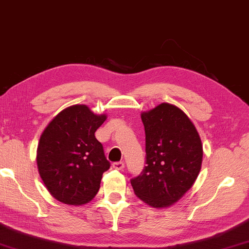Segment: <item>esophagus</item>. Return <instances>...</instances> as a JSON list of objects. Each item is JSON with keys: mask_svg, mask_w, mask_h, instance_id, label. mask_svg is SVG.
I'll use <instances>...</instances> for the list:
<instances>
[{"mask_svg": "<svg viewBox=\"0 0 249 249\" xmlns=\"http://www.w3.org/2000/svg\"><path fill=\"white\" fill-rule=\"evenodd\" d=\"M113 165V168H114L115 170H123L124 169V166H125V164H124V162L123 161H117V162H114V163L112 164Z\"/></svg>", "mask_w": 249, "mask_h": 249, "instance_id": "1", "label": "esophagus"}]
</instances>
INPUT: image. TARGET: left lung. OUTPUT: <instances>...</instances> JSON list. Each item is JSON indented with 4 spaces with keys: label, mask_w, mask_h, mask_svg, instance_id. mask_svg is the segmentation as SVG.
<instances>
[{
    "label": "left lung",
    "mask_w": 249,
    "mask_h": 249,
    "mask_svg": "<svg viewBox=\"0 0 249 249\" xmlns=\"http://www.w3.org/2000/svg\"><path fill=\"white\" fill-rule=\"evenodd\" d=\"M142 120L146 135V166L130 178L140 199L169 207L193 186L201 168L202 146L195 126L178 107L161 103Z\"/></svg>",
    "instance_id": "1"
}]
</instances>
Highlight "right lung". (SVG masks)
Wrapping results in <instances>:
<instances>
[{
  "instance_id": "right-lung-1",
  "label": "right lung",
  "mask_w": 249,
  "mask_h": 249,
  "mask_svg": "<svg viewBox=\"0 0 249 249\" xmlns=\"http://www.w3.org/2000/svg\"><path fill=\"white\" fill-rule=\"evenodd\" d=\"M87 106L63 110L40 137L37 163L50 194L67 205H84L97 195L102 174L110 169L94 133L106 121Z\"/></svg>"
}]
</instances>
